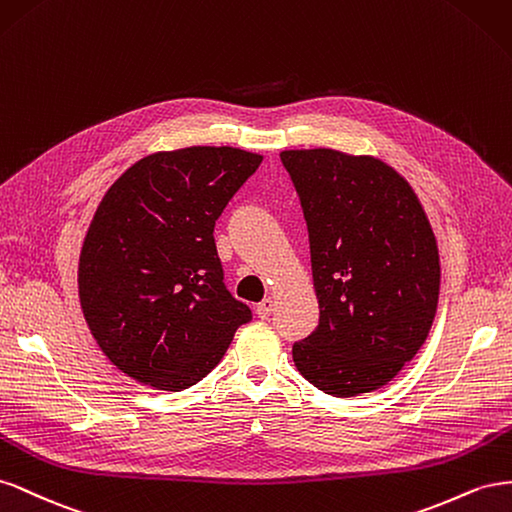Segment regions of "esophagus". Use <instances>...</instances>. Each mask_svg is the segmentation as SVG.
Here are the masks:
<instances>
[{"mask_svg":"<svg viewBox=\"0 0 512 512\" xmlns=\"http://www.w3.org/2000/svg\"><path fill=\"white\" fill-rule=\"evenodd\" d=\"M272 306H274V300H272V298H266V300H261V302L255 306V311H257V315H259L261 319H268L270 313H272Z\"/></svg>","mask_w":512,"mask_h":512,"instance_id":"esophagus-1","label":"esophagus"}]
</instances>
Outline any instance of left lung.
<instances>
[{"label": "left lung", "mask_w": 512, "mask_h": 512, "mask_svg": "<svg viewBox=\"0 0 512 512\" xmlns=\"http://www.w3.org/2000/svg\"><path fill=\"white\" fill-rule=\"evenodd\" d=\"M311 244L319 326L294 343L304 379L332 397L386 386L427 341L440 296L429 218L373 156L285 150Z\"/></svg>", "instance_id": "1"}]
</instances>
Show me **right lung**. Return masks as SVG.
I'll use <instances>...</instances> for the list:
<instances>
[{"label": "right lung", "instance_id": "1", "mask_svg": "<svg viewBox=\"0 0 512 512\" xmlns=\"http://www.w3.org/2000/svg\"><path fill=\"white\" fill-rule=\"evenodd\" d=\"M264 156L156 152L102 197L79 257V300L98 347L128 377L180 392L206 377L251 309L229 294L214 225Z\"/></svg>", "mask_w": 512, "mask_h": 512}]
</instances>
